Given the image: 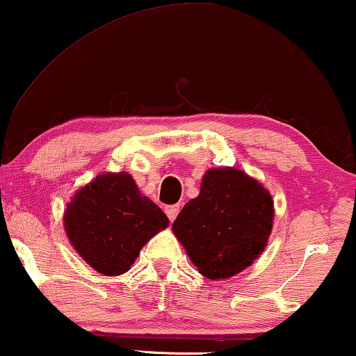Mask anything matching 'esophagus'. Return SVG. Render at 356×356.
I'll use <instances>...</instances> for the list:
<instances>
[{"label": "esophagus", "instance_id": "esophagus-1", "mask_svg": "<svg viewBox=\"0 0 356 356\" xmlns=\"http://www.w3.org/2000/svg\"><path fill=\"white\" fill-rule=\"evenodd\" d=\"M178 212H179V204H175V206H167V207H165V213H167V216H168L170 222H173L175 218H177Z\"/></svg>", "mask_w": 356, "mask_h": 356}]
</instances>
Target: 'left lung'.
I'll list each match as a JSON object with an SVG mask.
<instances>
[{
  "label": "left lung",
  "mask_w": 356,
  "mask_h": 356,
  "mask_svg": "<svg viewBox=\"0 0 356 356\" xmlns=\"http://www.w3.org/2000/svg\"><path fill=\"white\" fill-rule=\"evenodd\" d=\"M272 220L269 191L241 170L227 167L206 172L199 196L186 202L172 228L197 270L220 280L259 257Z\"/></svg>",
  "instance_id": "8db88e82"
}]
</instances>
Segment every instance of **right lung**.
<instances>
[{"mask_svg": "<svg viewBox=\"0 0 356 356\" xmlns=\"http://www.w3.org/2000/svg\"><path fill=\"white\" fill-rule=\"evenodd\" d=\"M168 227V217L143 196L131 175L104 173L67 204L65 230L79 256L97 272L120 275L143 246Z\"/></svg>", "mask_w": 356, "mask_h": 356, "instance_id": "1", "label": "right lung"}]
</instances>
